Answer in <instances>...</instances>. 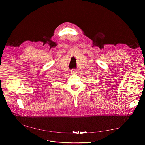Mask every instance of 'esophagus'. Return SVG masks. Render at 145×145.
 I'll return each instance as SVG.
<instances>
[{"label": "esophagus", "instance_id": "esophagus-1", "mask_svg": "<svg viewBox=\"0 0 145 145\" xmlns=\"http://www.w3.org/2000/svg\"><path fill=\"white\" fill-rule=\"evenodd\" d=\"M71 73H72V74H75V73H76V71L75 69H72V70L71 71Z\"/></svg>", "mask_w": 145, "mask_h": 145}]
</instances>
